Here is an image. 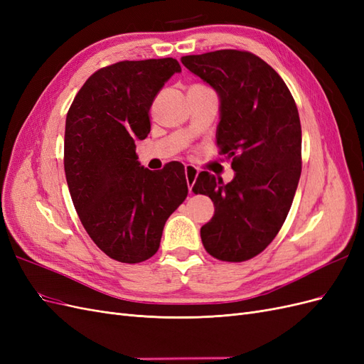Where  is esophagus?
I'll list each match as a JSON object with an SVG mask.
<instances>
[{"label": "esophagus", "mask_w": 364, "mask_h": 364, "mask_svg": "<svg viewBox=\"0 0 364 364\" xmlns=\"http://www.w3.org/2000/svg\"><path fill=\"white\" fill-rule=\"evenodd\" d=\"M197 176H199V170L193 165H185V178H186V183H188V190L193 191V185L197 179Z\"/></svg>", "instance_id": "1"}]
</instances>
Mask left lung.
Segmentation results:
<instances>
[{
	"label": "left lung",
	"instance_id": "obj_1",
	"mask_svg": "<svg viewBox=\"0 0 364 364\" xmlns=\"http://www.w3.org/2000/svg\"><path fill=\"white\" fill-rule=\"evenodd\" d=\"M183 67L220 100L217 144L232 158L234 179L202 171L193 191L214 202L200 228L209 255L229 262L257 257L277 237L299 183L302 130L287 85L270 65L247 51L218 50L183 56Z\"/></svg>",
	"mask_w": 364,
	"mask_h": 364
}]
</instances>
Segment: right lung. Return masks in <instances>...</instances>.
Wrapping results in <instances>:
<instances>
[{
    "label": "right lung",
    "mask_w": 364,
    "mask_h": 364,
    "mask_svg": "<svg viewBox=\"0 0 364 364\" xmlns=\"http://www.w3.org/2000/svg\"><path fill=\"white\" fill-rule=\"evenodd\" d=\"M173 58L124 60L94 73L65 123V176L87 235L107 257L136 264L155 255L167 218L186 199L181 162L144 168L136 141L165 82L181 73Z\"/></svg>",
    "instance_id": "1"
}]
</instances>
